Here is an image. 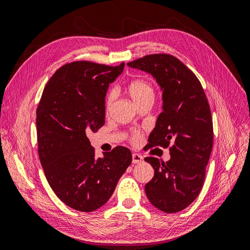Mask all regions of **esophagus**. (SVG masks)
Instances as JSON below:
<instances>
[{"label": "esophagus", "instance_id": "34e87169", "mask_svg": "<svg viewBox=\"0 0 250 250\" xmlns=\"http://www.w3.org/2000/svg\"><path fill=\"white\" fill-rule=\"evenodd\" d=\"M143 162V156L138 154V153H133L132 154V163L133 164H140Z\"/></svg>", "mask_w": 250, "mask_h": 250}]
</instances>
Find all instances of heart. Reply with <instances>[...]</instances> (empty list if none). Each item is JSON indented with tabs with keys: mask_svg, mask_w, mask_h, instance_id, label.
Segmentation results:
<instances>
[{
	"mask_svg": "<svg viewBox=\"0 0 250 250\" xmlns=\"http://www.w3.org/2000/svg\"><path fill=\"white\" fill-rule=\"evenodd\" d=\"M127 92L135 104H140L141 102L145 101L147 99L153 100L154 98V90L152 86H151L147 81L142 80V79H134L128 83ZM115 98H116V90L115 89L109 90L106 98H105V109H106V111L109 110L113 100H115ZM140 140H141V133L139 131H133L130 137V142L135 144Z\"/></svg>",
	"mask_w": 250,
	"mask_h": 250,
	"instance_id": "obj_1",
	"label": "heart"
}]
</instances>
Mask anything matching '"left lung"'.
<instances>
[{
  "label": "left lung",
  "mask_w": 250,
  "mask_h": 250,
  "mask_svg": "<svg viewBox=\"0 0 250 250\" xmlns=\"http://www.w3.org/2000/svg\"><path fill=\"white\" fill-rule=\"evenodd\" d=\"M127 65L150 73L163 89L164 110L148 146L169 148L171 158H145L154 169L145 192L158 209L177 213L197 198L206 178L214 140L208 101L196 75L173 55H146Z\"/></svg>",
  "instance_id": "1"
}]
</instances>
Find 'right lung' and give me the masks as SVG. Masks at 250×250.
<instances>
[{
    "instance_id": "1",
    "label": "right lung",
    "mask_w": 250,
    "mask_h": 250,
    "mask_svg": "<svg viewBox=\"0 0 250 250\" xmlns=\"http://www.w3.org/2000/svg\"><path fill=\"white\" fill-rule=\"evenodd\" d=\"M124 65L87 60L65 63L47 82L37 106V144L44 175L57 197L74 209L101 208L131 164V151L123 146L96 158L87 138L105 124V96Z\"/></svg>"
}]
</instances>
